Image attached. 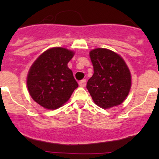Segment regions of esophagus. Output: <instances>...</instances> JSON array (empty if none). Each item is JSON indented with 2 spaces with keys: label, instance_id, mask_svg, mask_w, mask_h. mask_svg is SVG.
<instances>
[{
  "label": "esophagus",
  "instance_id": "34e87169",
  "mask_svg": "<svg viewBox=\"0 0 159 159\" xmlns=\"http://www.w3.org/2000/svg\"><path fill=\"white\" fill-rule=\"evenodd\" d=\"M86 82H87V81H86L85 79L81 80V81H79L80 87H81V88H84V87H85V86H86Z\"/></svg>",
  "mask_w": 159,
  "mask_h": 159
}]
</instances>
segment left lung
I'll return each instance as SVG.
<instances>
[{"instance_id":"obj_1","label":"left lung","mask_w":159,"mask_h":159,"mask_svg":"<svg viewBox=\"0 0 159 159\" xmlns=\"http://www.w3.org/2000/svg\"><path fill=\"white\" fill-rule=\"evenodd\" d=\"M94 74L87 89L98 106L106 109L122 103L131 85V73L122 57L106 48L90 51Z\"/></svg>"}]
</instances>
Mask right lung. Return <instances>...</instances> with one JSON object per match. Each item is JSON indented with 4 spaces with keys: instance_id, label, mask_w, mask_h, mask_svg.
I'll return each mask as SVG.
<instances>
[{
    "instance_id": "obj_1",
    "label": "right lung",
    "mask_w": 159,
    "mask_h": 159,
    "mask_svg": "<svg viewBox=\"0 0 159 159\" xmlns=\"http://www.w3.org/2000/svg\"><path fill=\"white\" fill-rule=\"evenodd\" d=\"M75 53L64 48L44 51L30 67L27 85L34 101L47 109H57L78 87L68 63Z\"/></svg>"
}]
</instances>
